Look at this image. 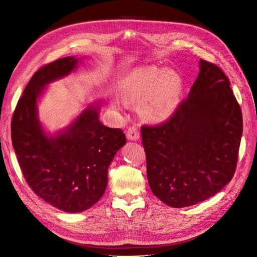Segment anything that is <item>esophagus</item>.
Returning <instances> with one entry per match:
<instances>
[{
	"label": "esophagus",
	"instance_id": "obj_1",
	"mask_svg": "<svg viewBox=\"0 0 257 257\" xmlns=\"http://www.w3.org/2000/svg\"><path fill=\"white\" fill-rule=\"evenodd\" d=\"M140 137V134H139V131L136 126H131L128 127V130L126 131V138L128 140H132V141H136L138 140Z\"/></svg>",
	"mask_w": 257,
	"mask_h": 257
}]
</instances>
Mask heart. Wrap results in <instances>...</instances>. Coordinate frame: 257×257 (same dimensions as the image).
Here are the masks:
<instances>
[{
	"label": "heart",
	"instance_id": "obj_1",
	"mask_svg": "<svg viewBox=\"0 0 257 257\" xmlns=\"http://www.w3.org/2000/svg\"><path fill=\"white\" fill-rule=\"evenodd\" d=\"M179 78L173 72L155 67L134 71L121 85V98L125 103H143L142 114L151 120L168 117L176 107Z\"/></svg>",
	"mask_w": 257,
	"mask_h": 257
}]
</instances>
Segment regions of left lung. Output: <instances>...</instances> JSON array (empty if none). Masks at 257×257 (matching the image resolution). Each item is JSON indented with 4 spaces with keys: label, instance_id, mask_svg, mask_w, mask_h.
<instances>
[{
    "label": "left lung",
    "instance_id": "obj_1",
    "mask_svg": "<svg viewBox=\"0 0 257 257\" xmlns=\"http://www.w3.org/2000/svg\"><path fill=\"white\" fill-rule=\"evenodd\" d=\"M241 134V109L228 77L200 59L198 78L172 117L141 127L153 193L182 208L221 191L235 173Z\"/></svg>",
    "mask_w": 257,
    "mask_h": 257
}]
</instances>
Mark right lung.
<instances>
[{"label": "right lung", "mask_w": 257, "mask_h": 257, "mask_svg": "<svg viewBox=\"0 0 257 257\" xmlns=\"http://www.w3.org/2000/svg\"><path fill=\"white\" fill-rule=\"evenodd\" d=\"M78 59L59 58L36 71L18 101L11 121V140L24 178L45 202L65 212L89 209L103 195L107 168L126 143L123 131L99 121L95 103L64 131L47 135L38 116L45 87L67 76Z\"/></svg>", "instance_id": "add662e5"}]
</instances>
